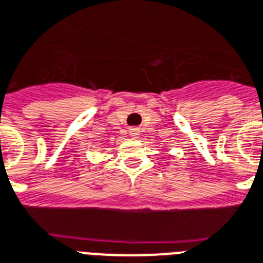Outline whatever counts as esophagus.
I'll use <instances>...</instances> for the list:
<instances>
[{
	"mask_svg": "<svg viewBox=\"0 0 263 263\" xmlns=\"http://www.w3.org/2000/svg\"><path fill=\"white\" fill-rule=\"evenodd\" d=\"M139 135V131L138 128H134V129H131V136H134V138H136V136Z\"/></svg>",
	"mask_w": 263,
	"mask_h": 263,
	"instance_id": "esophagus-1",
	"label": "esophagus"
}]
</instances>
